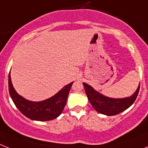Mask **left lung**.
I'll use <instances>...</instances> for the list:
<instances>
[{"instance_id": "left-lung-1", "label": "left lung", "mask_w": 148, "mask_h": 148, "mask_svg": "<svg viewBox=\"0 0 148 148\" xmlns=\"http://www.w3.org/2000/svg\"><path fill=\"white\" fill-rule=\"evenodd\" d=\"M83 85L85 87L88 99L94 109L98 113L107 116L116 115L128 109L136 100L140 89L139 84L136 91L130 97L125 98H110L95 91L93 88L86 83L83 82Z\"/></svg>"}]
</instances>
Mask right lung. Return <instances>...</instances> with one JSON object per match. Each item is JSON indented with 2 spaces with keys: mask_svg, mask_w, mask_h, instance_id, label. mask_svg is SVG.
<instances>
[{
  "mask_svg": "<svg viewBox=\"0 0 148 148\" xmlns=\"http://www.w3.org/2000/svg\"><path fill=\"white\" fill-rule=\"evenodd\" d=\"M9 92L16 107L23 115L29 119L36 121H49L59 116L66 103L67 97L73 82L61 89L53 97L45 101L34 102L28 101L16 93L11 82L10 73H9Z\"/></svg>",
  "mask_w": 148,
  "mask_h": 148,
  "instance_id": "add662e5",
  "label": "right lung"
}]
</instances>
